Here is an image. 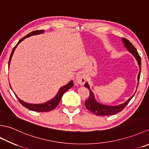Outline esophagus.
Here are the masks:
<instances>
[{
	"label": "esophagus",
	"instance_id": "esophagus-1",
	"mask_svg": "<svg viewBox=\"0 0 149 149\" xmlns=\"http://www.w3.org/2000/svg\"><path fill=\"white\" fill-rule=\"evenodd\" d=\"M76 81L80 84H84L86 82V75L84 72H81L76 75Z\"/></svg>",
	"mask_w": 149,
	"mask_h": 149
}]
</instances>
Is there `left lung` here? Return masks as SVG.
<instances>
[{"instance_id": "left-lung-1", "label": "left lung", "mask_w": 149, "mask_h": 149, "mask_svg": "<svg viewBox=\"0 0 149 149\" xmlns=\"http://www.w3.org/2000/svg\"><path fill=\"white\" fill-rule=\"evenodd\" d=\"M122 41L124 43V45L125 46L128 51L130 53L132 54L134 57L136 58L137 60V62L139 67V72L138 75V81H139V77H140V74H141V57L139 56L137 49L135 48L134 46L131 43L129 40L125 39V38H122ZM139 82L138 83V85H137V88L138 86ZM86 88H88L90 91V95L88 100L85 101V106L86 109L88 110H90L93 113H94L96 116H111L113 115L115 113H117L119 112H121V110H123L124 108L126 107L128 103H129V101L131 100L134 94L132 97L129 98L126 102H125L124 103H122L119 104V105L116 106H108L104 105V104H101L95 100L94 94H93L92 90H90L89 84L88 83H86L84 85ZM136 94V93H135Z\"/></svg>"}]
</instances>
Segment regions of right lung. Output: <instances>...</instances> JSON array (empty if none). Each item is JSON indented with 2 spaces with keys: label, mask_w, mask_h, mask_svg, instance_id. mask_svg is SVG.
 Instances as JSON below:
<instances>
[{
  "label": "right lung",
  "mask_w": 149,
  "mask_h": 149,
  "mask_svg": "<svg viewBox=\"0 0 149 149\" xmlns=\"http://www.w3.org/2000/svg\"><path fill=\"white\" fill-rule=\"evenodd\" d=\"M44 32V30H37V31H31V33H28L27 36H26L25 37H22L21 39H20L19 41L17 42V45H15V46L13 48L12 52H11V55H10V60H9V63H8V66H10V64L11 62V57L13 56V52L15 51V49L17 48V46H18V45L19 43H20V42L22 41L23 40H24V39L27 37H30L31 36H36V35H39V34H41ZM74 86V82H73V81H70V82L65 85L64 86H62L61 88L59 89V92L57 94V95L55 96V97H54L53 99H52L51 100H49L47 102H46L45 103H41V104H31V103H26V102L22 101L21 100H20V99L17 97V95L15 94V96L17 97V98L18 99L19 101L20 102V103L22 104V106H24V107H26V109H28L29 110H33V111H36V112H49L50 111V110H54V109H55L57 106L58 104H59V102L61 100V98H62L63 94H65V92L67 90H69L70 88H71L72 87ZM11 87V86H10Z\"/></svg>",
  "instance_id": "1"
}]
</instances>
